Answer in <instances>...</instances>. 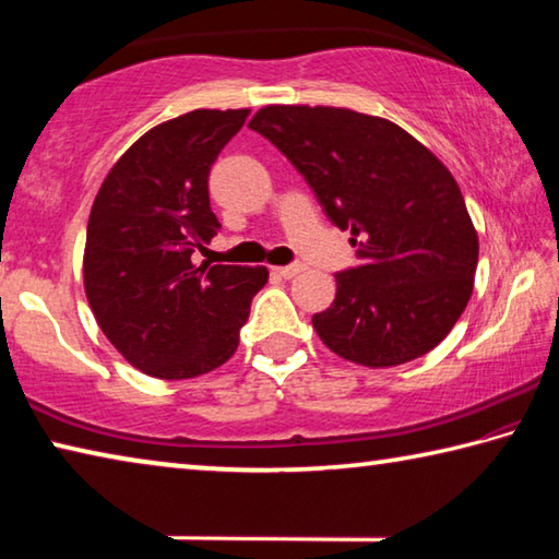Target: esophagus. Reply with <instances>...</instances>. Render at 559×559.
Here are the masks:
<instances>
[{"instance_id": "34e87169", "label": "esophagus", "mask_w": 559, "mask_h": 559, "mask_svg": "<svg viewBox=\"0 0 559 559\" xmlns=\"http://www.w3.org/2000/svg\"><path fill=\"white\" fill-rule=\"evenodd\" d=\"M300 271H302V263H290V266H276V269H273V273H278L281 278H293V276H298Z\"/></svg>"}]
</instances>
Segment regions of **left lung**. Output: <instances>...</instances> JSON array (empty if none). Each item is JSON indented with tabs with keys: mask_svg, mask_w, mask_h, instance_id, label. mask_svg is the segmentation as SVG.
Returning a JSON list of instances; mask_svg holds the SVG:
<instances>
[{
	"mask_svg": "<svg viewBox=\"0 0 559 559\" xmlns=\"http://www.w3.org/2000/svg\"><path fill=\"white\" fill-rule=\"evenodd\" d=\"M313 187L362 266L313 316L335 355L394 367L427 355L473 293L478 234L447 165L396 122L333 106H266L249 122Z\"/></svg>",
	"mask_w": 559,
	"mask_h": 559,
	"instance_id": "8db88e82",
	"label": "left lung"
}]
</instances>
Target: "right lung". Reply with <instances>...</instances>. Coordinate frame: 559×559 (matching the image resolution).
I'll return each mask as SVG.
<instances>
[{
	"label": "right lung",
	"instance_id": "1",
	"mask_svg": "<svg viewBox=\"0 0 559 559\" xmlns=\"http://www.w3.org/2000/svg\"><path fill=\"white\" fill-rule=\"evenodd\" d=\"M249 108H200L132 143L91 206L83 288L103 335L140 372L192 380L239 347L266 266H197L192 253L222 229L210 169Z\"/></svg>",
	"mask_w": 559,
	"mask_h": 559
}]
</instances>
